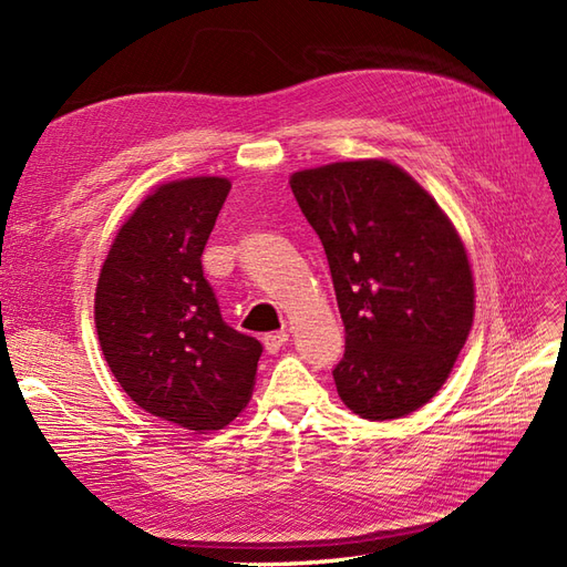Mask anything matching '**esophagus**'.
Segmentation results:
<instances>
[{
	"label": "esophagus",
	"instance_id": "obj_1",
	"mask_svg": "<svg viewBox=\"0 0 567 567\" xmlns=\"http://www.w3.org/2000/svg\"><path fill=\"white\" fill-rule=\"evenodd\" d=\"M262 340H265L267 352H269V354H277V352L286 346V342H288V333H286V331H274V333H267Z\"/></svg>",
	"mask_w": 567,
	"mask_h": 567
}]
</instances>
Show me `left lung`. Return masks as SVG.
Returning a JSON list of instances; mask_svg holds the SVG:
<instances>
[{
  "mask_svg": "<svg viewBox=\"0 0 567 567\" xmlns=\"http://www.w3.org/2000/svg\"><path fill=\"white\" fill-rule=\"evenodd\" d=\"M331 267L346 326L340 400L369 421L400 419L447 381L475 310L473 274L435 198L388 161L290 177Z\"/></svg>",
  "mask_w": 567,
  "mask_h": 567,
  "instance_id": "8db88e82",
  "label": "left lung"
}]
</instances>
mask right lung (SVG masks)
<instances>
[{
  "label": "right lung",
  "instance_id": "obj_1",
  "mask_svg": "<svg viewBox=\"0 0 567 567\" xmlns=\"http://www.w3.org/2000/svg\"><path fill=\"white\" fill-rule=\"evenodd\" d=\"M225 177L158 186L117 231L94 298L101 350L130 400L186 431H219L248 404L260 340L221 319L200 255Z\"/></svg>",
  "mask_w": 567,
  "mask_h": 567
}]
</instances>
